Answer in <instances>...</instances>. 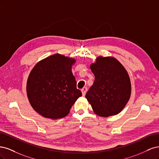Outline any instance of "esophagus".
I'll return each mask as SVG.
<instances>
[{
  "mask_svg": "<svg viewBox=\"0 0 159 159\" xmlns=\"http://www.w3.org/2000/svg\"><path fill=\"white\" fill-rule=\"evenodd\" d=\"M87 90H88L87 88H84L83 89H81V92H82L83 96H84L85 95L86 92H87Z\"/></svg>",
  "mask_w": 159,
  "mask_h": 159,
  "instance_id": "34e87169",
  "label": "esophagus"
}]
</instances>
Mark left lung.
<instances>
[{
    "label": "left lung",
    "instance_id": "left-lung-1",
    "mask_svg": "<svg viewBox=\"0 0 159 159\" xmlns=\"http://www.w3.org/2000/svg\"><path fill=\"white\" fill-rule=\"evenodd\" d=\"M90 69L95 80L85 98L94 113L103 117L117 115L131 97V84L127 70L111 56H98Z\"/></svg>",
    "mask_w": 159,
    "mask_h": 159
}]
</instances>
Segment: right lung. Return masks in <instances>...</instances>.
<instances>
[{"instance_id":"1","label":"right lung","mask_w":159,"mask_h":159,"mask_svg":"<svg viewBox=\"0 0 159 159\" xmlns=\"http://www.w3.org/2000/svg\"><path fill=\"white\" fill-rule=\"evenodd\" d=\"M75 61L55 54L38 61L31 70L26 83L27 97L34 110L42 117H64L82 95L71 71Z\"/></svg>"}]
</instances>
